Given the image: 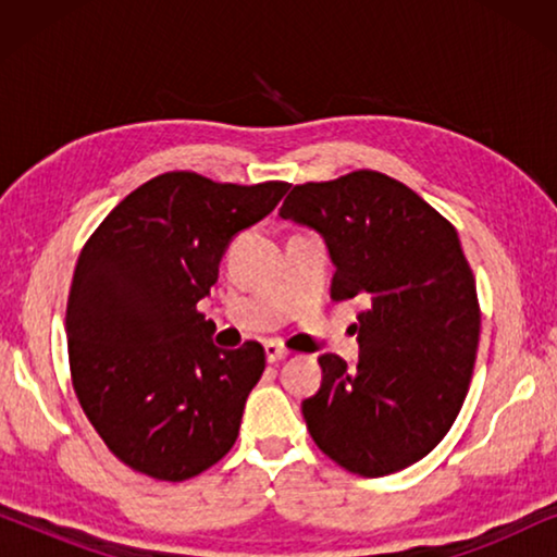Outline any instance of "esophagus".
<instances>
[{
    "label": "esophagus",
    "instance_id": "1",
    "mask_svg": "<svg viewBox=\"0 0 557 557\" xmlns=\"http://www.w3.org/2000/svg\"><path fill=\"white\" fill-rule=\"evenodd\" d=\"M263 349H265V360H269V362H281L284 357H288V349L284 345H278V342H273V339L265 342Z\"/></svg>",
    "mask_w": 557,
    "mask_h": 557
}]
</instances>
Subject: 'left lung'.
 <instances>
[{"label":"left lung","instance_id":"1","mask_svg":"<svg viewBox=\"0 0 557 557\" xmlns=\"http://www.w3.org/2000/svg\"><path fill=\"white\" fill-rule=\"evenodd\" d=\"M281 218L314 227L334 263L332 299H362L355 368L322 355L304 421L342 469L385 476L421 461L469 393L479 299L456 227L403 182L357 170L294 185Z\"/></svg>","mask_w":557,"mask_h":557}]
</instances>
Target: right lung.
<instances>
[{
	"instance_id": "add662e5",
	"label": "right lung",
	"mask_w": 557,
	"mask_h": 557,
	"mask_svg": "<svg viewBox=\"0 0 557 557\" xmlns=\"http://www.w3.org/2000/svg\"><path fill=\"white\" fill-rule=\"evenodd\" d=\"M286 189L164 172L126 195L83 246L65 311L73 391L128 469L185 482L233 448L265 352L258 342L212 345L215 324L197 301L233 235Z\"/></svg>"
}]
</instances>
